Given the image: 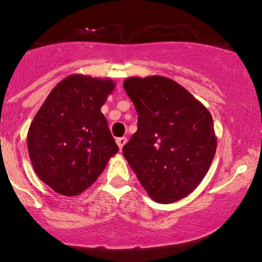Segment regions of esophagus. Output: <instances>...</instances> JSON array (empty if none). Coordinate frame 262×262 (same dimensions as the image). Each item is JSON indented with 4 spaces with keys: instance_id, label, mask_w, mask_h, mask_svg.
<instances>
[{
    "instance_id": "esophagus-1",
    "label": "esophagus",
    "mask_w": 262,
    "mask_h": 262,
    "mask_svg": "<svg viewBox=\"0 0 262 262\" xmlns=\"http://www.w3.org/2000/svg\"><path fill=\"white\" fill-rule=\"evenodd\" d=\"M126 143V137H120V138H117V144L119 147V149H123V147Z\"/></svg>"
}]
</instances>
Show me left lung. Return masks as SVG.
<instances>
[{"mask_svg":"<svg viewBox=\"0 0 262 262\" xmlns=\"http://www.w3.org/2000/svg\"><path fill=\"white\" fill-rule=\"evenodd\" d=\"M124 89L138 113V130L123 154L158 203L188 196L210 169L217 148L211 113L172 79L132 76Z\"/></svg>","mask_w":262,"mask_h":262,"instance_id":"8db88e82","label":"left lung"}]
</instances>
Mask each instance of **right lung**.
<instances>
[{
    "label": "right lung",
    "instance_id": "obj_1",
    "mask_svg": "<svg viewBox=\"0 0 262 262\" xmlns=\"http://www.w3.org/2000/svg\"><path fill=\"white\" fill-rule=\"evenodd\" d=\"M114 88L112 79L73 74L35 115L27 133L29 156L37 177L56 193L80 194L119 149L100 112Z\"/></svg>",
    "mask_w": 262,
    "mask_h": 262
}]
</instances>
